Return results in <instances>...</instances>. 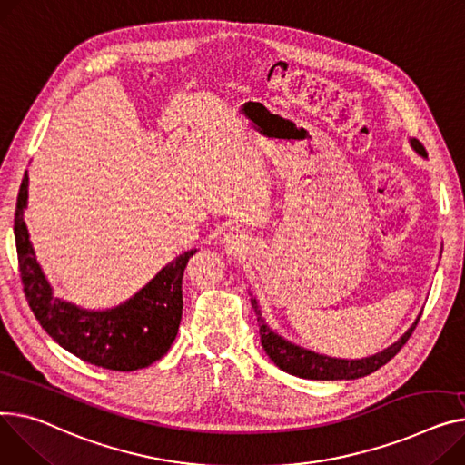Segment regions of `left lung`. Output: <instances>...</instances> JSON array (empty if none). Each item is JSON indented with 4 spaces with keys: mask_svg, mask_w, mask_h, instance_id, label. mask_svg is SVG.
I'll list each match as a JSON object with an SVG mask.
<instances>
[{
    "mask_svg": "<svg viewBox=\"0 0 465 465\" xmlns=\"http://www.w3.org/2000/svg\"><path fill=\"white\" fill-rule=\"evenodd\" d=\"M410 142H411V147L420 154V157H428L426 149L422 147V143L419 140L411 138ZM251 302L254 308V314L258 318L262 346H263L265 353L269 355V359L278 368L284 370V372L302 378V380H323V381L357 380V378H364L368 374H372L378 368L387 364L400 351V348L408 342V338L411 336V332L415 331V327L419 323V318H417L413 322V325L404 334H401L394 344H391L389 348H385L383 351H380L376 355L362 357V359H336V357L320 355L316 351L304 350L301 346L288 342L286 338H282L281 334H276L272 329H269V325L262 318L258 301L252 297Z\"/></svg>",
    "mask_w": 465,
    "mask_h": 465,
    "instance_id": "8db88e82",
    "label": "left lung"
}]
</instances>
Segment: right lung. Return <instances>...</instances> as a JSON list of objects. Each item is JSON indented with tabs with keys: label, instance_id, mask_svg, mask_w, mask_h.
I'll return each mask as SVG.
<instances>
[{
	"label": "right lung",
	"instance_id": "1",
	"mask_svg": "<svg viewBox=\"0 0 465 465\" xmlns=\"http://www.w3.org/2000/svg\"><path fill=\"white\" fill-rule=\"evenodd\" d=\"M27 172L15 211V241L24 293L31 312L55 342L78 359L117 372L145 368L168 353L183 314V271L196 249L163 267L129 301L106 311H85L54 297V290L35 258L24 223Z\"/></svg>",
	"mask_w": 465,
	"mask_h": 465
}]
</instances>
